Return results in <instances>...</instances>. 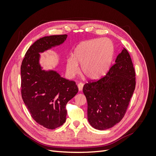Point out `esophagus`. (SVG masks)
I'll list each match as a JSON object with an SVG mask.
<instances>
[{
  "mask_svg": "<svg viewBox=\"0 0 156 156\" xmlns=\"http://www.w3.org/2000/svg\"><path fill=\"white\" fill-rule=\"evenodd\" d=\"M83 86H84V84L83 83H79L77 84V87H78V88H79V91H82Z\"/></svg>",
  "mask_w": 156,
  "mask_h": 156,
  "instance_id": "34e87169",
  "label": "esophagus"
}]
</instances>
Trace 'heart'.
<instances>
[{
    "label": "heart",
    "mask_w": 156,
    "mask_h": 156,
    "mask_svg": "<svg viewBox=\"0 0 156 156\" xmlns=\"http://www.w3.org/2000/svg\"><path fill=\"white\" fill-rule=\"evenodd\" d=\"M114 55V46L107 38H97L82 42L75 49L72 56L66 61V72L73 78L79 72L81 64L83 73L87 77L96 79L105 74Z\"/></svg>",
    "instance_id": "1"
}]
</instances>
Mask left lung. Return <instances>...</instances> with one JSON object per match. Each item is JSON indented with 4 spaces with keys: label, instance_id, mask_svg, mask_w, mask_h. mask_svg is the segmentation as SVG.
I'll list each match as a JSON object with an SVG mask.
<instances>
[{
    "label": "left lung",
    "instance_id": "left-lung-1",
    "mask_svg": "<svg viewBox=\"0 0 156 156\" xmlns=\"http://www.w3.org/2000/svg\"><path fill=\"white\" fill-rule=\"evenodd\" d=\"M115 64L98 81H90L83 91L88 103V120L99 130L109 129L123 119L135 88V72L124 48Z\"/></svg>",
    "mask_w": 156,
    "mask_h": 156
}]
</instances>
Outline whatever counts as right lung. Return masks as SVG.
Instances as JSON below:
<instances>
[{
    "mask_svg": "<svg viewBox=\"0 0 156 156\" xmlns=\"http://www.w3.org/2000/svg\"><path fill=\"white\" fill-rule=\"evenodd\" d=\"M67 34L45 36L27 50L21 66V96L31 116L49 129L62 126L66 120V105L78 92L73 81L53 70L42 69L40 53L63 44Z\"/></svg>",
    "mask_w": 156,
    "mask_h": 156,
    "instance_id": "right-lung-1",
    "label": "right lung"
}]
</instances>
